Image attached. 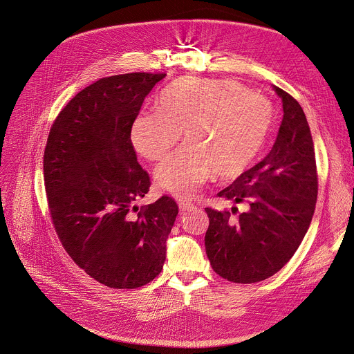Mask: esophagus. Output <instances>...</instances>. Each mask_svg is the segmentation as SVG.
Here are the masks:
<instances>
[{
    "instance_id": "esophagus-1",
    "label": "esophagus",
    "mask_w": 354,
    "mask_h": 354,
    "mask_svg": "<svg viewBox=\"0 0 354 354\" xmlns=\"http://www.w3.org/2000/svg\"><path fill=\"white\" fill-rule=\"evenodd\" d=\"M178 205H179V209L182 210V212H186V210H194L196 206L194 205V203H190L189 201H186V199H179L178 201Z\"/></svg>"
}]
</instances>
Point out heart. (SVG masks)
<instances>
[{
  "instance_id": "obj_1",
  "label": "heart",
  "mask_w": 354,
  "mask_h": 354,
  "mask_svg": "<svg viewBox=\"0 0 354 354\" xmlns=\"http://www.w3.org/2000/svg\"><path fill=\"white\" fill-rule=\"evenodd\" d=\"M156 110L137 115L131 144L138 155L159 160L186 140L155 169L159 187L192 196L214 172L234 176L264 147L272 124V106L263 94L229 79L182 77L162 88Z\"/></svg>"
}]
</instances>
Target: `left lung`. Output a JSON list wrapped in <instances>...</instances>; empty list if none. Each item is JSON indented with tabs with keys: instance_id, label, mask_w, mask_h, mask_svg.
Here are the masks:
<instances>
[{
	"instance_id": "1",
	"label": "left lung",
	"mask_w": 354,
	"mask_h": 354,
	"mask_svg": "<svg viewBox=\"0 0 354 354\" xmlns=\"http://www.w3.org/2000/svg\"><path fill=\"white\" fill-rule=\"evenodd\" d=\"M283 117L270 153L243 172L217 196L248 209L206 207L205 236L212 268L237 283L260 282L278 272L302 243L317 198V174L310 128L299 103L274 86Z\"/></svg>"
}]
</instances>
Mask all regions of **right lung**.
I'll return each mask as SVG.
<instances>
[{
	"instance_id": "obj_1",
	"label": "right lung",
	"mask_w": 354,
	"mask_h": 354,
	"mask_svg": "<svg viewBox=\"0 0 354 354\" xmlns=\"http://www.w3.org/2000/svg\"><path fill=\"white\" fill-rule=\"evenodd\" d=\"M165 73H127L79 91L56 117L44 155L53 227L72 260L115 289L151 282L164 267L178 216L169 196L136 206L151 186L131 125Z\"/></svg>"
}]
</instances>
